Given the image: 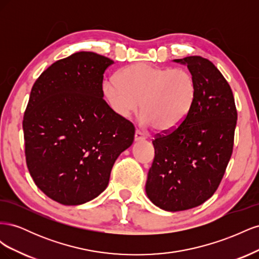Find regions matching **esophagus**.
<instances>
[{
  "label": "esophagus",
  "instance_id": "1",
  "mask_svg": "<svg viewBox=\"0 0 259 259\" xmlns=\"http://www.w3.org/2000/svg\"><path fill=\"white\" fill-rule=\"evenodd\" d=\"M144 139H146V135L144 134L143 132H140V131H136L135 132V140L136 142H139V140H144Z\"/></svg>",
  "mask_w": 259,
  "mask_h": 259
}]
</instances>
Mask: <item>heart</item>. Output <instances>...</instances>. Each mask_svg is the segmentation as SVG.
Instances as JSON below:
<instances>
[{
  "mask_svg": "<svg viewBox=\"0 0 259 259\" xmlns=\"http://www.w3.org/2000/svg\"><path fill=\"white\" fill-rule=\"evenodd\" d=\"M104 95L121 117L135 112L140 103L143 122L160 132H170L190 113L197 98V83L185 69L146 62L128 66L104 83Z\"/></svg>",
  "mask_w": 259,
  "mask_h": 259,
  "instance_id": "b5f03b06",
  "label": "heart"
}]
</instances>
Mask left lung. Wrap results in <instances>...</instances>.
Segmentation results:
<instances>
[{"label": "left lung", "mask_w": 259, "mask_h": 259, "mask_svg": "<svg viewBox=\"0 0 259 259\" xmlns=\"http://www.w3.org/2000/svg\"><path fill=\"white\" fill-rule=\"evenodd\" d=\"M187 65L197 98L178 127L156 134L146 192L168 211L201 205L221 184L233 150L237 108L230 85L213 62L201 56L175 59Z\"/></svg>", "instance_id": "obj_1"}]
</instances>
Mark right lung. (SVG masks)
I'll use <instances>...</instances> for the list:
<instances>
[{
  "label": "right lung",
  "instance_id": "1",
  "mask_svg": "<svg viewBox=\"0 0 259 259\" xmlns=\"http://www.w3.org/2000/svg\"><path fill=\"white\" fill-rule=\"evenodd\" d=\"M113 60L79 52L37 77L22 120L29 173L40 190L64 205L95 199L117 156L134 142L135 126L103 98Z\"/></svg>",
  "mask_w": 259,
  "mask_h": 259
}]
</instances>
